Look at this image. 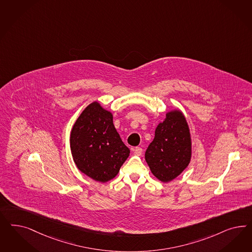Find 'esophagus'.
Listing matches in <instances>:
<instances>
[{"label":"esophagus","mask_w":252,"mask_h":252,"mask_svg":"<svg viewBox=\"0 0 252 252\" xmlns=\"http://www.w3.org/2000/svg\"><path fill=\"white\" fill-rule=\"evenodd\" d=\"M133 153L135 155H137V156H141L142 153H143V149H142L141 147H135V148L133 149Z\"/></svg>","instance_id":"1"}]
</instances>
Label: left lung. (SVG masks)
<instances>
[{
    "mask_svg": "<svg viewBox=\"0 0 252 252\" xmlns=\"http://www.w3.org/2000/svg\"><path fill=\"white\" fill-rule=\"evenodd\" d=\"M192 158V138L187 118L174 108L166 113L155 130L145 158L155 177L169 183L188 167Z\"/></svg>",
    "mask_w": 252,
    "mask_h": 252,
    "instance_id": "1",
    "label": "left lung"
}]
</instances>
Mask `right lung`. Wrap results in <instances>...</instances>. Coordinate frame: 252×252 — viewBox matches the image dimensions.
Listing matches in <instances>:
<instances>
[{"label": "right lung", "instance_id": "add662e5", "mask_svg": "<svg viewBox=\"0 0 252 252\" xmlns=\"http://www.w3.org/2000/svg\"><path fill=\"white\" fill-rule=\"evenodd\" d=\"M70 151L80 171L106 183L115 178L130 156L113 124V114L94 101L76 120L70 131Z\"/></svg>", "mask_w": 252, "mask_h": 252}]
</instances>
